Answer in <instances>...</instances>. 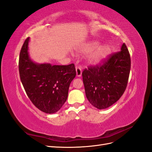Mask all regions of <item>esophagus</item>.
<instances>
[{
    "label": "esophagus",
    "mask_w": 152,
    "mask_h": 152,
    "mask_svg": "<svg viewBox=\"0 0 152 152\" xmlns=\"http://www.w3.org/2000/svg\"><path fill=\"white\" fill-rule=\"evenodd\" d=\"M76 73L77 77H81L82 75V67L81 66H76Z\"/></svg>",
    "instance_id": "34e87169"
}]
</instances>
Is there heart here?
Instances as JSON below:
<instances>
[{"label": "heart", "instance_id": "obj_1", "mask_svg": "<svg viewBox=\"0 0 152 152\" xmlns=\"http://www.w3.org/2000/svg\"><path fill=\"white\" fill-rule=\"evenodd\" d=\"M112 50L111 45L109 44L99 45V42L98 41H91L86 44L81 49V52L84 54L94 52L90 55L89 60L91 63L94 64L99 63L108 58L111 54Z\"/></svg>", "mask_w": 152, "mask_h": 152}]
</instances>
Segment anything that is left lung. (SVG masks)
<instances>
[{
  "mask_svg": "<svg viewBox=\"0 0 152 152\" xmlns=\"http://www.w3.org/2000/svg\"><path fill=\"white\" fill-rule=\"evenodd\" d=\"M131 70V58L126 45L112 54L102 65L89 66L82 72L86 97L98 109L108 108L125 91Z\"/></svg>",
  "mask_w": 152,
  "mask_h": 152,
  "instance_id": "obj_1",
  "label": "left lung"
}]
</instances>
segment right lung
Wrapping results in <instances>:
<instances>
[{
    "label": "right lung",
    "instance_id": "1",
    "mask_svg": "<svg viewBox=\"0 0 152 152\" xmlns=\"http://www.w3.org/2000/svg\"><path fill=\"white\" fill-rule=\"evenodd\" d=\"M30 38L21 48L19 59L20 79L26 93L35 107L46 113L59 111L68 98L69 86L76 75L74 64L51 65L30 59Z\"/></svg>",
    "mask_w": 152,
    "mask_h": 152
}]
</instances>
